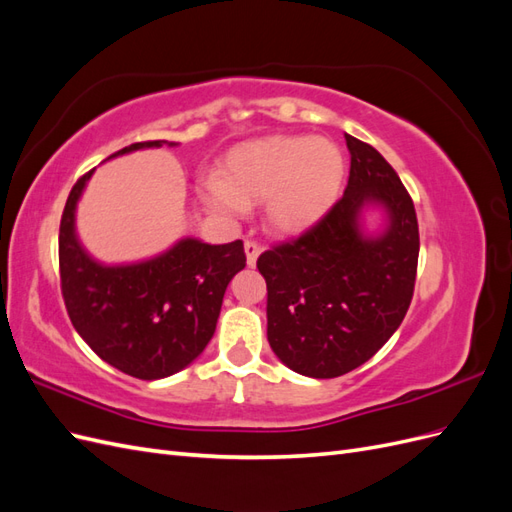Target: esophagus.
I'll list each match as a JSON object with an SVG mask.
<instances>
[{
  "label": "esophagus",
  "instance_id": "34e87169",
  "mask_svg": "<svg viewBox=\"0 0 512 512\" xmlns=\"http://www.w3.org/2000/svg\"><path fill=\"white\" fill-rule=\"evenodd\" d=\"M260 243L258 241H252V239H247L245 241V256H247V265L250 267H254L256 265V260H258V254H260Z\"/></svg>",
  "mask_w": 512,
  "mask_h": 512
}]
</instances>
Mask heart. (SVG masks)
I'll return each instance as SVG.
<instances>
[{"label":"heart","mask_w":512,"mask_h":512,"mask_svg":"<svg viewBox=\"0 0 512 512\" xmlns=\"http://www.w3.org/2000/svg\"><path fill=\"white\" fill-rule=\"evenodd\" d=\"M344 173V153L327 138L269 136L232 151L224 179L207 177L203 194L226 213L267 200L273 228L301 232L331 209Z\"/></svg>","instance_id":"obj_1"}]
</instances>
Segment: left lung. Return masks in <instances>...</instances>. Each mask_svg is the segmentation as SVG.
Segmentation results:
<instances>
[{"instance_id":"left-lung-1","label":"left lung","mask_w":512,"mask_h":512,"mask_svg":"<svg viewBox=\"0 0 512 512\" xmlns=\"http://www.w3.org/2000/svg\"><path fill=\"white\" fill-rule=\"evenodd\" d=\"M344 196L301 237L273 245L256 267L267 282V339L284 365L309 378H337L369 361L399 329L416 280L418 222L393 166L346 134ZM380 206L387 226L362 230Z\"/></svg>"}]
</instances>
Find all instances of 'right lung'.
Segmentation results:
<instances>
[{
    "label": "right lung",
    "mask_w": 512,
    "mask_h": 512,
    "mask_svg": "<svg viewBox=\"0 0 512 512\" xmlns=\"http://www.w3.org/2000/svg\"><path fill=\"white\" fill-rule=\"evenodd\" d=\"M164 143H134L111 158ZM91 173L74 183L59 224V275L68 316L87 346L123 374L138 380L173 376L213 337L226 286L245 267L243 241L209 245L188 237L156 258L102 265L83 250L74 230L76 203Z\"/></svg>",
    "instance_id": "right-lung-1"
}]
</instances>
